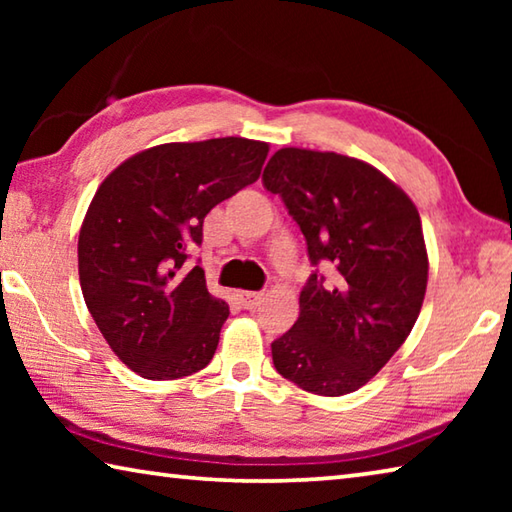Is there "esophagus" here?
Wrapping results in <instances>:
<instances>
[{"instance_id": "1", "label": "esophagus", "mask_w": 512, "mask_h": 512, "mask_svg": "<svg viewBox=\"0 0 512 512\" xmlns=\"http://www.w3.org/2000/svg\"><path fill=\"white\" fill-rule=\"evenodd\" d=\"M262 298H264L262 293L257 291H237V300L244 309H255L259 302H262Z\"/></svg>"}]
</instances>
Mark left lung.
<instances>
[{
    "label": "left lung",
    "instance_id": "left-lung-1",
    "mask_svg": "<svg viewBox=\"0 0 512 512\" xmlns=\"http://www.w3.org/2000/svg\"><path fill=\"white\" fill-rule=\"evenodd\" d=\"M262 183L280 194L307 239L311 273L300 316L271 343L275 370L314 395L352 393L400 350L420 316L429 257L418 207L372 164L332 151L287 149Z\"/></svg>",
    "mask_w": 512,
    "mask_h": 512
}]
</instances>
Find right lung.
Listing matches in <instances>:
<instances>
[{"label":"right lung","mask_w":512,"mask_h":512,"mask_svg":"<svg viewBox=\"0 0 512 512\" xmlns=\"http://www.w3.org/2000/svg\"><path fill=\"white\" fill-rule=\"evenodd\" d=\"M266 155V142L246 137L171 142L99 185L79 235L81 291L110 350L140 377L178 379L212 361L230 309L201 266L178 271L207 212L253 185Z\"/></svg>","instance_id":"right-lung-1"}]
</instances>
